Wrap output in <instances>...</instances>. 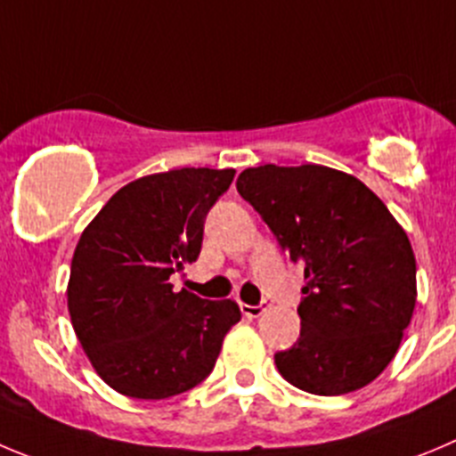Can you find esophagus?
<instances>
[{"label": "esophagus", "mask_w": 456, "mask_h": 456, "mask_svg": "<svg viewBox=\"0 0 456 456\" xmlns=\"http://www.w3.org/2000/svg\"><path fill=\"white\" fill-rule=\"evenodd\" d=\"M267 305L265 304H258V305H249V304H240V310L245 317H261L265 313Z\"/></svg>", "instance_id": "obj_1"}]
</instances>
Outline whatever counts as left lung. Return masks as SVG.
Masks as SVG:
<instances>
[{
  "instance_id": "1",
  "label": "left lung",
  "mask_w": 456,
  "mask_h": 456,
  "mask_svg": "<svg viewBox=\"0 0 456 456\" xmlns=\"http://www.w3.org/2000/svg\"><path fill=\"white\" fill-rule=\"evenodd\" d=\"M236 189L304 270L299 342L274 355L290 385L342 395L394 360L416 305L405 229L357 177L319 164L242 170Z\"/></svg>"
}]
</instances>
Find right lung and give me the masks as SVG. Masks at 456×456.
Instances as JSON below:
<instances>
[{
	"mask_svg": "<svg viewBox=\"0 0 456 456\" xmlns=\"http://www.w3.org/2000/svg\"><path fill=\"white\" fill-rule=\"evenodd\" d=\"M233 168H175L118 189L85 227L67 283L71 326L105 385L130 398L184 394L211 373L236 301L173 292Z\"/></svg>",
	"mask_w": 456,
	"mask_h": 456,
	"instance_id": "obj_1",
	"label": "right lung"
}]
</instances>
